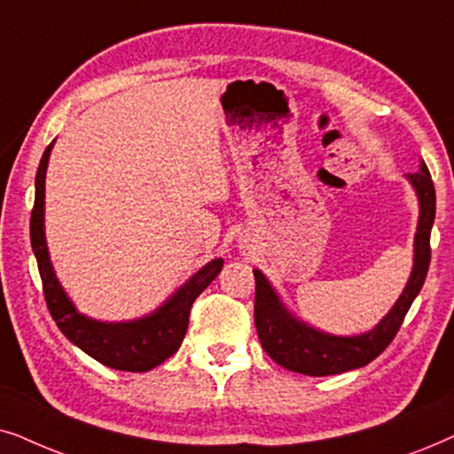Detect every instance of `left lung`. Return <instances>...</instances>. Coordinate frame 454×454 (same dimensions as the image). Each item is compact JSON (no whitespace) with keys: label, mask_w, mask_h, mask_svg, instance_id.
Masks as SVG:
<instances>
[{"label":"left lung","mask_w":454,"mask_h":454,"mask_svg":"<svg viewBox=\"0 0 454 454\" xmlns=\"http://www.w3.org/2000/svg\"><path fill=\"white\" fill-rule=\"evenodd\" d=\"M413 186L419 201V220L413 239V268L401 297L392 309L373 325L370 332L353 336H336L317 330L294 316L284 305L280 294L271 286L263 271L255 274V328L262 347L278 365L305 376H334V373L357 370L372 364L382 350L392 342L407 316L421 286H424L427 268H430V232L436 217V191L430 172L424 161L419 172L404 176Z\"/></svg>","instance_id":"1"}]
</instances>
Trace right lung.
I'll return each instance as SVG.
<instances>
[{
	"label": "right lung",
	"instance_id": "obj_1",
	"mask_svg": "<svg viewBox=\"0 0 454 454\" xmlns=\"http://www.w3.org/2000/svg\"><path fill=\"white\" fill-rule=\"evenodd\" d=\"M53 143L41 157L37 176H35V207L30 214V245L37 257L51 317L56 319L58 328L70 342H74L99 364L122 372L153 370L180 348L186 328H189L191 307L220 274L223 259L217 257L205 263L149 316L129 319V322H101V319L84 316L76 309L59 284L45 240V174Z\"/></svg>",
	"mask_w": 454,
	"mask_h": 454
}]
</instances>
